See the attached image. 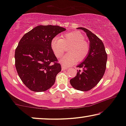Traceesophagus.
Listing matches in <instances>:
<instances>
[{
    "label": "esophagus",
    "mask_w": 126,
    "mask_h": 126,
    "mask_svg": "<svg viewBox=\"0 0 126 126\" xmlns=\"http://www.w3.org/2000/svg\"><path fill=\"white\" fill-rule=\"evenodd\" d=\"M67 69V68L66 67H65V66H62V70H66Z\"/></svg>",
    "instance_id": "1"
}]
</instances>
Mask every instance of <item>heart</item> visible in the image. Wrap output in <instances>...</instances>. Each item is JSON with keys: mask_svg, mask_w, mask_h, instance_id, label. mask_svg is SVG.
I'll use <instances>...</instances> for the list:
<instances>
[{"mask_svg": "<svg viewBox=\"0 0 126 126\" xmlns=\"http://www.w3.org/2000/svg\"><path fill=\"white\" fill-rule=\"evenodd\" d=\"M68 49V53L61 60L66 66L73 64L76 61H82L87 57L90 50V46L85 39V37L79 31H74L63 35L62 38L55 37L51 41V49L57 58L63 56Z\"/></svg>", "mask_w": 126, "mask_h": 126, "instance_id": "obj_1", "label": "heart"}]
</instances>
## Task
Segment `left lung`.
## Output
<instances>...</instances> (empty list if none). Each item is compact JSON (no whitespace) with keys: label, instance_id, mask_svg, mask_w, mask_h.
Masks as SVG:
<instances>
[{"label":"left lung","instance_id":"1","mask_svg":"<svg viewBox=\"0 0 126 126\" xmlns=\"http://www.w3.org/2000/svg\"><path fill=\"white\" fill-rule=\"evenodd\" d=\"M77 29L83 30L87 34L90 41V50L84 62L77 66L82 68V71L77 70L76 76L70 82L77 90L88 91L95 87L104 75L107 54L103 42L95 34L84 27Z\"/></svg>","mask_w":126,"mask_h":126}]
</instances>
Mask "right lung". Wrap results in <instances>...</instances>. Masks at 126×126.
Returning a JSON list of instances; mask_svg holds the SVG:
<instances>
[{"mask_svg": "<svg viewBox=\"0 0 126 126\" xmlns=\"http://www.w3.org/2000/svg\"><path fill=\"white\" fill-rule=\"evenodd\" d=\"M66 29L58 26H38L24 35L15 49V64L20 80L34 92L53 85L61 66L51 47L53 38Z\"/></svg>", "mask_w": 126, "mask_h": 126, "instance_id": "1", "label": "right lung"}]
</instances>
